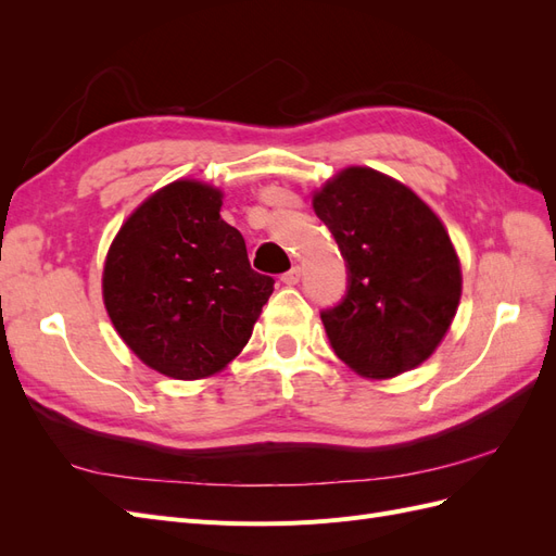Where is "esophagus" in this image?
I'll return each instance as SVG.
<instances>
[{
    "mask_svg": "<svg viewBox=\"0 0 556 556\" xmlns=\"http://www.w3.org/2000/svg\"><path fill=\"white\" fill-rule=\"evenodd\" d=\"M285 285H290V288H294V285L301 280V268L299 266H292L288 274H282V278H280Z\"/></svg>",
    "mask_w": 556,
    "mask_h": 556,
    "instance_id": "1",
    "label": "esophagus"
}]
</instances>
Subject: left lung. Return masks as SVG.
I'll return each instance as SVG.
<instances>
[{
    "mask_svg": "<svg viewBox=\"0 0 556 556\" xmlns=\"http://www.w3.org/2000/svg\"><path fill=\"white\" fill-rule=\"evenodd\" d=\"M315 215L339 243L350 288L323 313L345 366L390 380L427 362L462 299V264L439 215L408 185L368 166H345L313 192Z\"/></svg>",
    "mask_w": 556,
    "mask_h": 556,
    "instance_id": "obj_1",
    "label": "left lung"
}]
</instances>
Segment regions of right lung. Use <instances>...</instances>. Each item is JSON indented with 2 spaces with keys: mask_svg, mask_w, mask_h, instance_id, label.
Wrapping results in <instances>:
<instances>
[{
  "mask_svg": "<svg viewBox=\"0 0 556 556\" xmlns=\"http://www.w3.org/2000/svg\"><path fill=\"white\" fill-rule=\"evenodd\" d=\"M223 190L178 178L146 197L109 245L102 296L117 336L153 371L204 380L241 355L274 278L252 271L220 217Z\"/></svg>",
  "mask_w": 556,
  "mask_h": 556,
  "instance_id": "obj_1",
  "label": "right lung"
}]
</instances>
